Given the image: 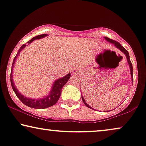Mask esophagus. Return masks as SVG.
Returning a JSON list of instances; mask_svg holds the SVG:
<instances>
[{"mask_svg":"<svg viewBox=\"0 0 146 146\" xmlns=\"http://www.w3.org/2000/svg\"><path fill=\"white\" fill-rule=\"evenodd\" d=\"M79 73V69H77V68H73L72 69V73L73 74H78Z\"/></svg>","mask_w":146,"mask_h":146,"instance_id":"obj_1","label":"esophagus"}]
</instances>
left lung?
<instances>
[{"mask_svg":"<svg viewBox=\"0 0 146 146\" xmlns=\"http://www.w3.org/2000/svg\"><path fill=\"white\" fill-rule=\"evenodd\" d=\"M104 38L105 39L106 41H107L108 42H109L110 44H114V46L116 47V48L117 49H118L119 50L121 51V52H122L123 53H124V54L125 55H126V59H127V62H128V65H129V67H130V69L131 79H132V81L133 82V67H132V63H131V61H130V55H129V53H128V52L126 50V49H125V48H124V47L121 46V44H120V43H118V42H116V41L112 40V39L108 38H107V37H104ZM81 98H82V100H83V102H84V104H85V106H87V107H88V108H91V109L94 110L93 108H92L91 106H89V104H88L87 103V102H86V101L85 100V98H83V96H82V94H81ZM110 111H111V110H110ZM106 112H108V111H106ZM108 112H109V111H108Z\"/></svg>","mask_w":146,"mask_h":146,"instance_id":"left-lung-1","label":"left lung"}]
</instances>
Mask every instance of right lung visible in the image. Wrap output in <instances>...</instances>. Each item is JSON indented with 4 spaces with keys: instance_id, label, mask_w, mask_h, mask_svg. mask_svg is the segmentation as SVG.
<instances>
[{
    "instance_id": "obj_1",
    "label": "right lung",
    "mask_w": 146,
    "mask_h": 146,
    "mask_svg": "<svg viewBox=\"0 0 146 146\" xmlns=\"http://www.w3.org/2000/svg\"><path fill=\"white\" fill-rule=\"evenodd\" d=\"M48 34H41L38 35L32 38L30 41H28L27 42V45L23 44L21 46V48L19 49L17 54L14 57L13 62H12V65L11 68V83L12 87V89L15 93L16 95L17 96V97L21 100L22 103L25 104V105L29 106L30 108H36V109H43V108H46L50 106H52L58 101L59 97H60L61 91H62V88L65 84L67 83V82L69 81V78L71 77V73L67 74L66 75H65L64 77L59 78L55 80L54 82H53L52 86L51 87L50 90H49V92L48 94L46 96H44L42 98H32L30 97H27L26 96H24L22 93H20L19 91L17 89L16 85H14V82L13 80V69L14 67V64H15L16 61L17 60V57L19 56L20 53H21L22 50L25 48L26 46L30 45L33 41L36 40H39V39L44 38L45 37L48 36Z\"/></svg>"
}]
</instances>
